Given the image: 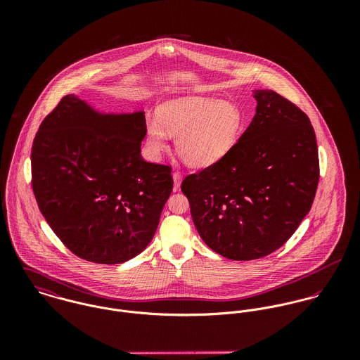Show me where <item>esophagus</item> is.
<instances>
[{"instance_id": "esophagus-1", "label": "esophagus", "mask_w": 360, "mask_h": 360, "mask_svg": "<svg viewBox=\"0 0 360 360\" xmlns=\"http://www.w3.org/2000/svg\"><path fill=\"white\" fill-rule=\"evenodd\" d=\"M172 177H173V190L177 191L180 188V184H181V174L179 172H173Z\"/></svg>"}]
</instances>
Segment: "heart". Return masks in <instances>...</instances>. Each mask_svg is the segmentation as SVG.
Listing matches in <instances>:
<instances>
[{
	"mask_svg": "<svg viewBox=\"0 0 360 360\" xmlns=\"http://www.w3.org/2000/svg\"><path fill=\"white\" fill-rule=\"evenodd\" d=\"M245 127L237 103L213 97L186 96L162 103L156 116L146 120V143L154 158L176 136L174 147L181 159L195 167H206L231 153Z\"/></svg>",
	"mask_w": 360,
	"mask_h": 360,
	"instance_id": "obj_1",
	"label": "heart"
}]
</instances>
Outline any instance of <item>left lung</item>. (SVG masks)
<instances>
[{
  "label": "left lung",
  "instance_id": "obj_1",
  "mask_svg": "<svg viewBox=\"0 0 360 360\" xmlns=\"http://www.w3.org/2000/svg\"><path fill=\"white\" fill-rule=\"evenodd\" d=\"M254 98L257 113L231 153L181 183L201 238L233 260L284 245L308 214L319 183L307 113L273 90H255Z\"/></svg>",
  "mask_w": 360,
  "mask_h": 360
}]
</instances>
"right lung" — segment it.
I'll list each match as a JSON object with an SVG mask.
<instances>
[{
  "label": "right lung",
  "mask_w": 360,
  "mask_h": 360,
  "mask_svg": "<svg viewBox=\"0 0 360 360\" xmlns=\"http://www.w3.org/2000/svg\"><path fill=\"white\" fill-rule=\"evenodd\" d=\"M144 110L105 113L75 94L43 120L32 147V184L58 238L82 259L116 264L154 238L173 179L143 159Z\"/></svg>",
  "instance_id": "right-lung-1"
}]
</instances>
